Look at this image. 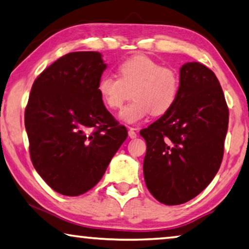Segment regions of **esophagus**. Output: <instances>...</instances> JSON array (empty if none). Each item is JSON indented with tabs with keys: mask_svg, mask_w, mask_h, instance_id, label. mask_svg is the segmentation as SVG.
<instances>
[{
	"mask_svg": "<svg viewBox=\"0 0 249 249\" xmlns=\"http://www.w3.org/2000/svg\"><path fill=\"white\" fill-rule=\"evenodd\" d=\"M128 136L131 137V139H135V137L137 136V134H136V128L129 127V129H128Z\"/></svg>",
	"mask_w": 249,
	"mask_h": 249,
	"instance_id": "34e87169",
	"label": "esophagus"
}]
</instances>
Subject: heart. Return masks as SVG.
<instances>
[{
  "mask_svg": "<svg viewBox=\"0 0 249 249\" xmlns=\"http://www.w3.org/2000/svg\"><path fill=\"white\" fill-rule=\"evenodd\" d=\"M118 76L102 75L97 81V92L104 105L115 110L121 108L132 89L133 101L120 114L121 120L127 124L139 123L151 113H168L179 96V72L146 54L126 59L118 67Z\"/></svg>",
  "mask_w": 249,
  "mask_h": 249,
  "instance_id": "heart-1",
  "label": "heart"
}]
</instances>
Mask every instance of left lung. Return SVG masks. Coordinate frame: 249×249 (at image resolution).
Segmentation results:
<instances>
[{
  "label": "left lung",
  "instance_id": "obj_1",
  "mask_svg": "<svg viewBox=\"0 0 249 249\" xmlns=\"http://www.w3.org/2000/svg\"><path fill=\"white\" fill-rule=\"evenodd\" d=\"M176 104L140 134L146 142L143 173L158 201L181 205L205 190L224 157L229 110L219 80L205 65L180 68Z\"/></svg>",
  "mask_w": 249,
  "mask_h": 249
}]
</instances>
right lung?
Instances as JSON below:
<instances>
[{
    "instance_id": "add662e5",
    "label": "right lung",
    "mask_w": 249,
    "mask_h": 249,
    "mask_svg": "<svg viewBox=\"0 0 249 249\" xmlns=\"http://www.w3.org/2000/svg\"><path fill=\"white\" fill-rule=\"evenodd\" d=\"M106 67L96 51L70 53L32 85L24 113L30 157L60 195L76 196L94 188L127 137L97 92Z\"/></svg>"
}]
</instances>
